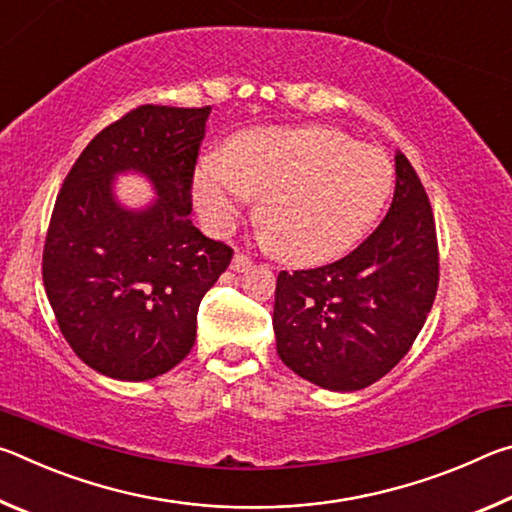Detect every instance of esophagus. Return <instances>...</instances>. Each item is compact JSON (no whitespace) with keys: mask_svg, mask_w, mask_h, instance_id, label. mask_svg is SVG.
Instances as JSON below:
<instances>
[{"mask_svg":"<svg viewBox=\"0 0 512 512\" xmlns=\"http://www.w3.org/2000/svg\"><path fill=\"white\" fill-rule=\"evenodd\" d=\"M250 266H253V259L246 257L244 253H237L235 257H232V264H230L232 271H237V273H244V271H248Z\"/></svg>","mask_w":512,"mask_h":512,"instance_id":"1","label":"esophagus"}]
</instances>
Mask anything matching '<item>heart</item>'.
<instances>
[{"label": "heart", "mask_w": 512, "mask_h": 512, "mask_svg": "<svg viewBox=\"0 0 512 512\" xmlns=\"http://www.w3.org/2000/svg\"><path fill=\"white\" fill-rule=\"evenodd\" d=\"M393 187L384 153L327 126L250 128L194 178L198 214L230 232L250 196L273 253L296 266L341 257L366 235Z\"/></svg>", "instance_id": "b5f03b06"}]
</instances>
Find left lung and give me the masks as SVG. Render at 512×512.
Returning a JSON list of instances; mask_svg holds the SVG:
<instances>
[{"label":"left lung","mask_w":512,"mask_h":512,"mask_svg":"<svg viewBox=\"0 0 512 512\" xmlns=\"http://www.w3.org/2000/svg\"><path fill=\"white\" fill-rule=\"evenodd\" d=\"M377 230L339 262L277 275L273 329L287 366L327 391H361L411 350L438 291L429 196L402 153Z\"/></svg>","instance_id":"8db88e82"}]
</instances>
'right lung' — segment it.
I'll return each instance as SVG.
<instances>
[{
	"label": "right lung",
	"mask_w": 512,
	"mask_h": 512,
	"mask_svg": "<svg viewBox=\"0 0 512 512\" xmlns=\"http://www.w3.org/2000/svg\"><path fill=\"white\" fill-rule=\"evenodd\" d=\"M210 110H131L85 146L58 192L42 282L69 348L101 375L146 381L178 366L198 305L230 264L232 248L189 219ZM124 170L152 180L151 206L118 205L111 180Z\"/></svg>",
	"instance_id": "obj_1"
}]
</instances>
